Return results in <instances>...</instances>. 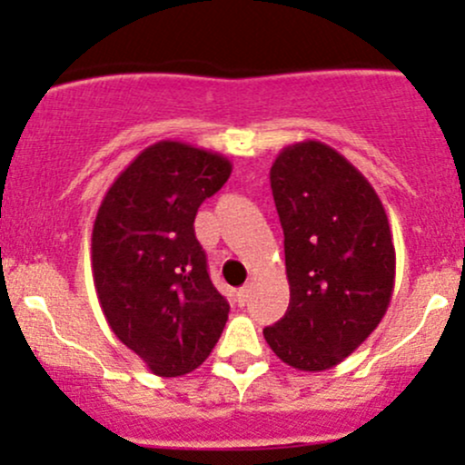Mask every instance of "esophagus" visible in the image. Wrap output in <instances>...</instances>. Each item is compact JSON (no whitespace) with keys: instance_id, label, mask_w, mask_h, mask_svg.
Here are the masks:
<instances>
[{"instance_id":"34e87169","label":"esophagus","mask_w":465,"mask_h":465,"mask_svg":"<svg viewBox=\"0 0 465 465\" xmlns=\"http://www.w3.org/2000/svg\"><path fill=\"white\" fill-rule=\"evenodd\" d=\"M251 292H252V286H243L242 291L237 292V303H239V306H246L248 299H251Z\"/></svg>"}]
</instances>
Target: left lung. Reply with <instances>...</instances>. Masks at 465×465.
<instances>
[{"label": "left lung", "instance_id": "1", "mask_svg": "<svg viewBox=\"0 0 465 465\" xmlns=\"http://www.w3.org/2000/svg\"><path fill=\"white\" fill-rule=\"evenodd\" d=\"M271 188L291 303L263 337L288 366L328 371L371 337L391 306L397 257L388 214L371 182L314 139L277 154Z\"/></svg>", "mask_w": 465, "mask_h": 465}]
</instances>
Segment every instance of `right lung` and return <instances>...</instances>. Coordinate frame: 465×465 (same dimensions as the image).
Segmentation results:
<instances>
[{
    "mask_svg": "<svg viewBox=\"0 0 465 465\" xmlns=\"http://www.w3.org/2000/svg\"><path fill=\"white\" fill-rule=\"evenodd\" d=\"M232 173L223 154L191 143L143 148L104 194L93 226V282L119 341L157 377L206 361L228 322L208 277L194 214Z\"/></svg>",
    "mask_w": 465,
    "mask_h": 465,
    "instance_id": "obj_1",
    "label": "right lung"
}]
</instances>
